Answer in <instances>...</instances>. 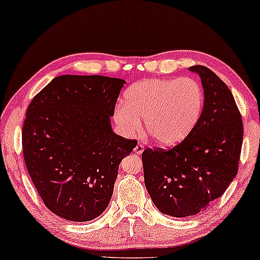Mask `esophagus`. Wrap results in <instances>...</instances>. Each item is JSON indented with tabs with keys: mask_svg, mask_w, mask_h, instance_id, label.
Wrapping results in <instances>:
<instances>
[{
	"mask_svg": "<svg viewBox=\"0 0 260 260\" xmlns=\"http://www.w3.org/2000/svg\"><path fill=\"white\" fill-rule=\"evenodd\" d=\"M143 150H144V145L143 144H141V143H138L136 147H135V149H134V152L136 155H141L142 152H143Z\"/></svg>",
	"mask_w": 260,
	"mask_h": 260,
	"instance_id": "1",
	"label": "esophagus"
}]
</instances>
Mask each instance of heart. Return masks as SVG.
Here are the masks:
<instances>
[{
    "label": "heart",
    "mask_w": 260,
    "mask_h": 260,
    "mask_svg": "<svg viewBox=\"0 0 260 260\" xmlns=\"http://www.w3.org/2000/svg\"><path fill=\"white\" fill-rule=\"evenodd\" d=\"M204 99L201 85L191 78L143 80L127 88L113 119L126 134L135 133L143 119L145 133L152 140L172 147L186 140L197 126Z\"/></svg>",
    "instance_id": "b5f03b06"
}]
</instances>
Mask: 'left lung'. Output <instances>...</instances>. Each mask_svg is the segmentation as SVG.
I'll return each mask as SVG.
<instances>
[{"mask_svg":"<svg viewBox=\"0 0 260 260\" xmlns=\"http://www.w3.org/2000/svg\"><path fill=\"white\" fill-rule=\"evenodd\" d=\"M199 74L204 109L189 136L175 147L145 149L142 154L144 183L163 214L187 218L204 211L225 193L238 173L243 120L227 85L206 66Z\"/></svg>","mask_w":260,"mask_h":260,"instance_id":"obj_1","label":"left lung"}]
</instances>
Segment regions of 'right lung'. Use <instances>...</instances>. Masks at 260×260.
I'll return each mask as SVG.
<instances>
[{
    "label": "right lung",
    "instance_id": "1",
    "mask_svg": "<svg viewBox=\"0 0 260 260\" xmlns=\"http://www.w3.org/2000/svg\"><path fill=\"white\" fill-rule=\"evenodd\" d=\"M125 80L56 77L33 98L22 129L23 157L46 207L70 221L93 220L109 206L119 163L136 147L112 131Z\"/></svg>",
    "mask_w": 260,
    "mask_h": 260
}]
</instances>
